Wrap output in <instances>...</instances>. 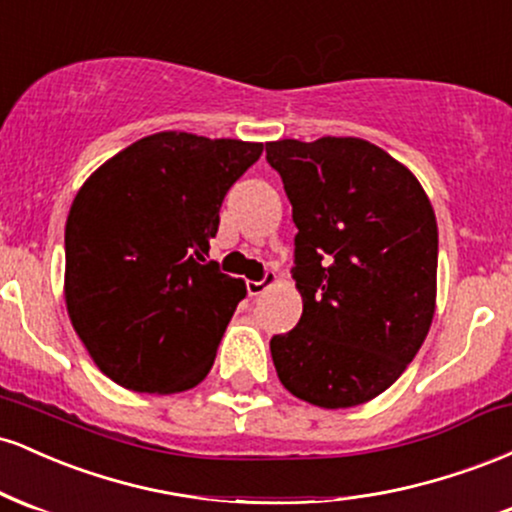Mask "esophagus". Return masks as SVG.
Masks as SVG:
<instances>
[{
  "label": "esophagus",
  "mask_w": 512,
  "mask_h": 512,
  "mask_svg": "<svg viewBox=\"0 0 512 512\" xmlns=\"http://www.w3.org/2000/svg\"><path fill=\"white\" fill-rule=\"evenodd\" d=\"M274 284H276V274L267 272L262 281H248V293L250 296H260V293H264L269 286H274Z\"/></svg>",
  "instance_id": "obj_1"
}]
</instances>
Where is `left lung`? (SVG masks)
Masks as SVG:
<instances>
[{
    "label": "left lung",
    "instance_id": "left-lung-1",
    "mask_svg": "<svg viewBox=\"0 0 512 512\" xmlns=\"http://www.w3.org/2000/svg\"><path fill=\"white\" fill-rule=\"evenodd\" d=\"M293 207L303 315L269 342L281 385L322 409L383 395L436 313L438 223L416 175L358 137L267 142Z\"/></svg>",
    "mask_w": 512,
    "mask_h": 512
}]
</instances>
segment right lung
I'll use <instances>...</instances> for the list:
<instances>
[{"label":"right lung","instance_id":"obj_1","mask_svg":"<svg viewBox=\"0 0 512 512\" xmlns=\"http://www.w3.org/2000/svg\"><path fill=\"white\" fill-rule=\"evenodd\" d=\"M260 142L156 132L93 170L64 228V301L88 356L149 395L207 378L245 281L207 262L226 192Z\"/></svg>","mask_w":512,"mask_h":512}]
</instances>
